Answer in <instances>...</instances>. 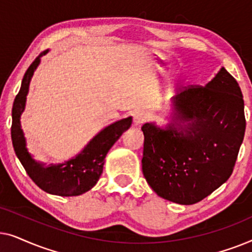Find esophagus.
Masks as SVG:
<instances>
[{"mask_svg":"<svg viewBox=\"0 0 252 252\" xmlns=\"http://www.w3.org/2000/svg\"><path fill=\"white\" fill-rule=\"evenodd\" d=\"M146 119H147L146 113H144L143 111H137V112L134 113L133 123H134V125H135V126H140L141 124L146 122Z\"/></svg>","mask_w":252,"mask_h":252,"instance_id":"34e87169","label":"esophagus"}]
</instances>
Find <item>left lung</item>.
I'll return each mask as SVG.
<instances>
[{"label":"left lung","instance_id":"8db88e82","mask_svg":"<svg viewBox=\"0 0 252 252\" xmlns=\"http://www.w3.org/2000/svg\"><path fill=\"white\" fill-rule=\"evenodd\" d=\"M142 171L161 198L195 204L228 180L246 132L237 81L221 67L208 84L171 99L164 126H142Z\"/></svg>","mask_w":252,"mask_h":252}]
</instances>
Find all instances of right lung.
<instances>
[{"mask_svg": "<svg viewBox=\"0 0 252 252\" xmlns=\"http://www.w3.org/2000/svg\"><path fill=\"white\" fill-rule=\"evenodd\" d=\"M41 53L27 68L22 81V87L12 106L11 139L15 153L30 178L48 194L57 196H79L91 190L97 184L103 172L106 154L132 125V117L117 120L96 134L78 155L64 163L47 165L35 160L26 147V137L20 124V117L25 110L27 94L34 72L40 65Z\"/></svg>", "mask_w": 252, "mask_h": 252, "instance_id": "obj_1", "label": "right lung"}]
</instances>
